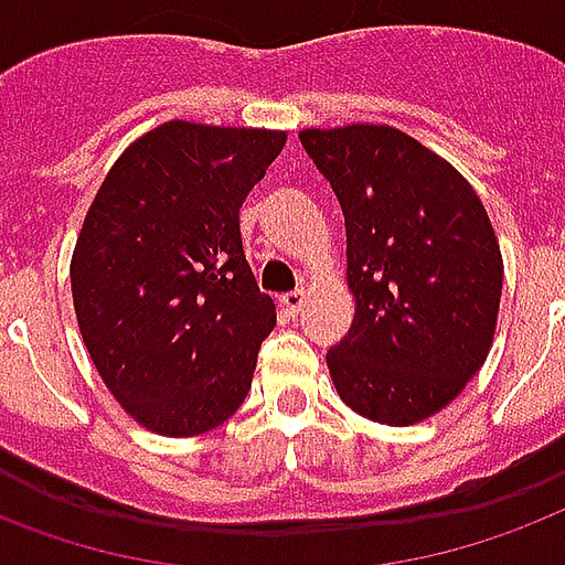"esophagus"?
Segmentation results:
<instances>
[{"mask_svg":"<svg viewBox=\"0 0 565 565\" xmlns=\"http://www.w3.org/2000/svg\"><path fill=\"white\" fill-rule=\"evenodd\" d=\"M305 305V290H294V294H284L281 296V308L287 315H299Z\"/></svg>","mask_w":565,"mask_h":565,"instance_id":"1","label":"esophagus"}]
</instances>
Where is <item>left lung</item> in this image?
<instances>
[{
	"instance_id": "obj_1",
	"label": "left lung",
	"mask_w": 565,
	"mask_h": 565,
	"mask_svg": "<svg viewBox=\"0 0 565 565\" xmlns=\"http://www.w3.org/2000/svg\"><path fill=\"white\" fill-rule=\"evenodd\" d=\"M347 227L350 332L326 353L338 395L407 428L449 407L494 344L503 254L473 185L392 125L299 131Z\"/></svg>"
}]
</instances>
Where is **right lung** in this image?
<instances>
[{
    "label": "right lung",
    "mask_w": 565,
    "mask_h": 565,
    "mask_svg": "<svg viewBox=\"0 0 565 565\" xmlns=\"http://www.w3.org/2000/svg\"><path fill=\"white\" fill-rule=\"evenodd\" d=\"M287 131L164 122L125 149L83 218L71 296L104 386L161 437L212 431L248 395L275 329L239 209Z\"/></svg>",
    "instance_id": "add662e5"
}]
</instances>
